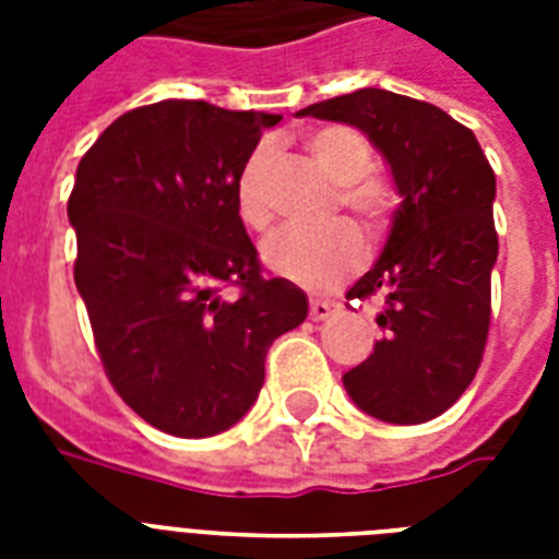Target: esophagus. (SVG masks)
Wrapping results in <instances>:
<instances>
[{"label": "esophagus", "instance_id": "34e87169", "mask_svg": "<svg viewBox=\"0 0 559 559\" xmlns=\"http://www.w3.org/2000/svg\"><path fill=\"white\" fill-rule=\"evenodd\" d=\"M336 310H340V305H333V301H324V298H313V301H310V316H313L316 322H324V319H331Z\"/></svg>", "mask_w": 559, "mask_h": 559}]
</instances>
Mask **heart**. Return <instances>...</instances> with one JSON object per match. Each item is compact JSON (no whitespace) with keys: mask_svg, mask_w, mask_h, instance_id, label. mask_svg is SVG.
<instances>
[{"mask_svg":"<svg viewBox=\"0 0 559 559\" xmlns=\"http://www.w3.org/2000/svg\"><path fill=\"white\" fill-rule=\"evenodd\" d=\"M307 151L316 165L340 186V202L354 211L366 226L380 228L394 209V191L389 182L371 177V147L357 130L342 124L319 127L307 135ZM272 144L254 147L246 159L235 186L237 214L246 226L263 231L272 219L270 174ZM366 258V243L359 228L348 219H340L322 231L287 228L263 243V263L275 275L293 281L305 289H333L354 275Z\"/></svg>","mask_w":559,"mask_h":559,"instance_id":"heart-1","label":"heart"}]
</instances>
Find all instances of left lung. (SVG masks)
<instances>
[{"label":"left lung","instance_id":"left-lung-1","mask_svg":"<svg viewBox=\"0 0 559 559\" xmlns=\"http://www.w3.org/2000/svg\"><path fill=\"white\" fill-rule=\"evenodd\" d=\"M296 116L362 130L394 179L389 240L348 298L377 296L382 340L342 382L366 415L426 424L464 394L485 354L499 254L496 177L473 130L426 100L366 90Z\"/></svg>","mask_w":559,"mask_h":559}]
</instances>
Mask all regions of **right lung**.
Wrapping results in <instances>:
<instances>
[{
  "label": "right lung",
  "mask_w": 559,
  "mask_h": 559,
  "mask_svg": "<svg viewBox=\"0 0 559 559\" xmlns=\"http://www.w3.org/2000/svg\"><path fill=\"white\" fill-rule=\"evenodd\" d=\"M272 112L159 100L116 118L78 165L74 284L109 382L162 432L209 438L252 408L263 359L307 296L263 278L235 186ZM231 283L235 299L222 296Z\"/></svg>",
  "instance_id": "obj_1"
}]
</instances>
